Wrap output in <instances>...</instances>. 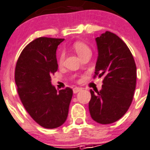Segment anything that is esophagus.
Instances as JSON below:
<instances>
[{
  "instance_id": "obj_1",
  "label": "esophagus",
  "mask_w": 150,
  "mask_h": 150,
  "mask_svg": "<svg viewBox=\"0 0 150 150\" xmlns=\"http://www.w3.org/2000/svg\"><path fill=\"white\" fill-rule=\"evenodd\" d=\"M82 89V88H79V87H75V88L73 89V93H79V91H81Z\"/></svg>"
}]
</instances>
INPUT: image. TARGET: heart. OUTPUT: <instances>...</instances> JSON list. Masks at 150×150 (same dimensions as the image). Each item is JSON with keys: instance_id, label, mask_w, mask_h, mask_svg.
<instances>
[{"instance_id": "obj_1", "label": "heart", "mask_w": 150, "mask_h": 150, "mask_svg": "<svg viewBox=\"0 0 150 150\" xmlns=\"http://www.w3.org/2000/svg\"><path fill=\"white\" fill-rule=\"evenodd\" d=\"M73 48H74V50H75V51L76 52V54L79 55L80 58H82V57L86 55V54H91L90 48L86 43H82V42H76V43H74ZM64 59V54L61 53L60 57H59V63H63Z\"/></svg>"}]
</instances>
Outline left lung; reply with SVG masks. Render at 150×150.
Listing matches in <instances>:
<instances>
[{
	"instance_id": "8db88e82",
	"label": "left lung",
	"mask_w": 150,
	"mask_h": 150,
	"mask_svg": "<svg viewBox=\"0 0 150 150\" xmlns=\"http://www.w3.org/2000/svg\"><path fill=\"white\" fill-rule=\"evenodd\" d=\"M98 57L95 75L103 77L102 89L90 90L92 118L102 125L122 117L132 102L136 86V65L130 50L118 36L107 31L96 38Z\"/></svg>"
}]
</instances>
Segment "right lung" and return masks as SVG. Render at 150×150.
I'll return each mask as SVG.
<instances>
[{
	"label": "right lung",
	"mask_w": 150,
	"mask_h": 150,
	"mask_svg": "<svg viewBox=\"0 0 150 150\" xmlns=\"http://www.w3.org/2000/svg\"><path fill=\"white\" fill-rule=\"evenodd\" d=\"M64 39L40 37L23 49L15 67V80L25 109L45 128H58L65 122L72 89L57 91L50 75L57 71V47Z\"/></svg>",
	"instance_id": "right-lung-1"
}]
</instances>
